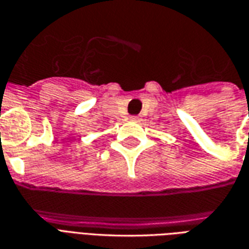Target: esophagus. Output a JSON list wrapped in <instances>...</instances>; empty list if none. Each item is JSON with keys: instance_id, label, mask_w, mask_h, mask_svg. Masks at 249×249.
I'll return each instance as SVG.
<instances>
[{"instance_id": "esophagus-1", "label": "esophagus", "mask_w": 249, "mask_h": 249, "mask_svg": "<svg viewBox=\"0 0 249 249\" xmlns=\"http://www.w3.org/2000/svg\"><path fill=\"white\" fill-rule=\"evenodd\" d=\"M140 117H139V116H132V117H130V121H135V123H139V121H140Z\"/></svg>"}]
</instances>
